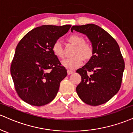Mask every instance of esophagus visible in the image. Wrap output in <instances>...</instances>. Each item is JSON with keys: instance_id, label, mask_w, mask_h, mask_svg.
<instances>
[{"instance_id": "34e87169", "label": "esophagus", "mask_w": 133, "mask_h": 133, "mask_svg": "<svg viewBox=\"0 0 133 133\" xmlns=\"http://www.w3.org/2000/svg\"><path fill=\"white\" fill-rule=\"evenodd\" d=\"M73 73H74V71H73L69 70H67V74H68V75H71V74H72Z\"/></svg>"}]
</instances>
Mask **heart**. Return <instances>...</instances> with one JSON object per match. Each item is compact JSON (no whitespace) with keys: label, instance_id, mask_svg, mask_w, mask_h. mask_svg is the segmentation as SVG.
Returning <instances> with one entry per match:
<instances>
[{"label":"heart","instance_id":"b5f03b06","mask_svg":"<svg viewBox=\"0 0 133 133\" xmlns=\"http://www.w3.org/2000/svg\"><path fill=\"white\" fill-rule=\"evenodd\" d=\"M68 42L76 46L74 51V56L65 59L62 62V65L68 69L74 70L80 66L83 63V60L88 61L92 58L94 55V48L92 44L85 42V38L78 34H72L68 38ZM52 51L55 56L59 59L65 57V53L60 41H56L53 46Z\"/></svg>","mask_w":133,"mask_h":133}]
</instances>
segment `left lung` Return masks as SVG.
Segmentation results:
<instances>
[{"mask_svg":"<svg viewBox=\"0 0 133 133\" xmlns=\"http://www.w3.org/2000/svg\"><path fill=\"white\" fill-rule=\"evenodd\" d=\"M73 30L85 34L94 48L92 58L77 70L82 77L77 93L87 104L101 105L114 97L121 85L125 65L120 48L116 40L97 25L74 26Z\"/></svg>","mask_w":133,"mask_h":133,"instance_id":"8db88e82","label":"left lung"}]
</instances>
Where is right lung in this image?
Returning <instances> with one entry per match:
<instances>
[{"mask_svg":"<svg viewBox=\"0 0 133 133\" xmlns=\"http://www.w3.org/2000/svg\"><path fill=\"white\" fill-rule=\"evenodd\" d=\"M70 28L71 25H43L32 29L19 41L10 74L22 101L42 106L55 99L67 71L54 55L52 46Z\"/></svg>","mask_w":133,"mask_h":133,"instance_id":"right-lung-1","label":"right lung"}]
</instances>
